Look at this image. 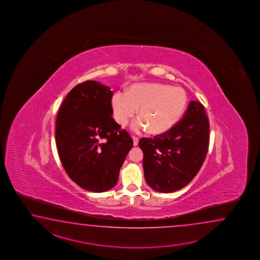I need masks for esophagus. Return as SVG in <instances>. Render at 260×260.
<instances>
[{"mask_svg":"<svg viewBox=\"0 0 260 260\" xmlns=\"http://www.w3.org/2000/svg\"><path fill=\"white\" fill-rule=\"evenodd\" d=\"M133 142H134V146H138V138L137 137H133Z\"/></svg>","mask_w":260,"mask_h":260,"instance_id":"34e87169","label":"esophagus"}]
</instances>
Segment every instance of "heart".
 I'll use <instances>...</instances> for the list:
<instances>
[{
	"label": "heart",
	"mask_w": 260,
	"mask_h": 260,
	"mask_svg": "<svg viewBox=\"0 0 260 260\" xmlns=\"http://www.w3.org/2000/svg\"><path fill=\"white\" fill-rule=\"evenodd\" d=\"M188 103L185 90L162 83H137L127 93L118 91L111 98L116 122L125 126L138 111L139 118L132 123L133 131L149 129L151 134H162L174 127L182 117Z\"/></svg>",
	"instance_id": "heart-1"
}]
</instances>
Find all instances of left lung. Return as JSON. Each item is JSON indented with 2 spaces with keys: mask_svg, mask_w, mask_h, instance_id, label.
<instances>
[{
  "mask_svg": "<svg viewBox=\"0 0 260 260\" xmlns=\"http://www.w3.org/2000/svg\"><path fill=\"white\" fill-rule=\"evenodd\" d=\"M144 176L150 188L169 193L184 188L198 174L209 146V122L205 107L190 101L183 118L170 130L141 138Z\"/></svg>",
  "mask_w": 260,
  "mask_h": 260,
  "instance_id": "8db88e82",
  "label": "left lung"
}]
</instances>
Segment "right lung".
Returning a JSON list of instances; mask_svg holds the SVG:
<instances>
[{
	"label": "right lung",
	"mask_w": 260,
	"mask_h": 260,
	"mask_svg": "<svg viewBox=\"0 0 260 260\" xmlns=\"http://www.w3.org/2000/svg\"><path fill=\"white\" fill-rule=\"evenodd\" d=\"M111 87L96 81L80 83L67 94L55 122L62 166L74 182L104 192L116 185L133 140L112 118Z\"/></svg>",
	"instance_id": "right-lung-1"
}]
</instances>
